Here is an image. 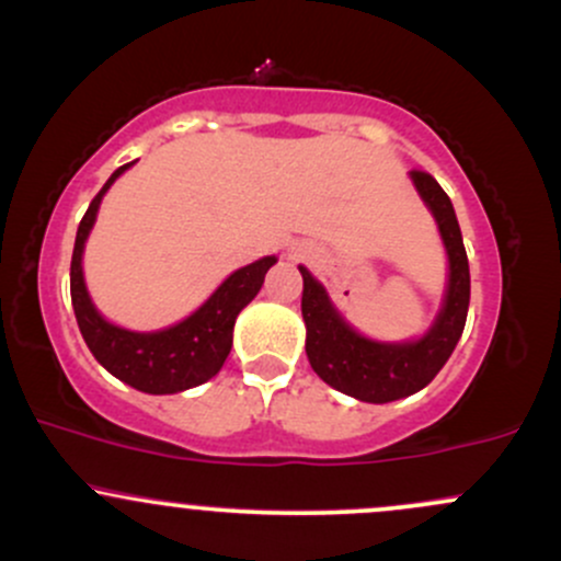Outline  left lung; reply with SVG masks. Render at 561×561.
<instances>
[{"label": "left lung", "instance_id": "left-lung-1", "mask_svg": "<svg viewBox=\"0 0 561 561\" xmlns=\"http://www.w3.org/2000/svg\"><path fill=\"white\" fill-rule=\"evenodd\" d=\"M410 178L436 218L447 261H450L445 304L421 341L378 343L359 335L335 311L324 287L313 279L309 268L298 266L304 276L300 311H304L306 322V354H309L313 373L332 389L348 393L359 402L386 404L428 386L458 346L460 332L466 328V313H469V257H466L463 237H460L450 196L428 172L412 170Z\"/></svg>", "mask_w": 561, "mask_h": 561}]
</instances>
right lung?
Listing matches in <instances>:
<instances>
[{
	"mask_svg": "<svg viewBox=\"0 0 561 561\" xmlns=\"http://www.w3.org/2000/svg\"><path fill=\"white\" fill-rule=\"evenodd\" d=\"M130 164L114 170V175L98 191L79 224L71 255V304L84 343L114 378L146 393H178L194 389L218 375L231 351L233 322H237L239 311L261 290L266 271L274 266L276 257H261L250 266L233 271L199 309L168 330L133 332L106 322L92 306L88 287H84L82 252L103 194Z\"/></svg>",
	"mask_w": 561,
	"mask_h": 561,
	"instance_id": "1",
	"label": "right lung"
}]
</instances>
